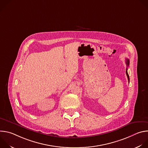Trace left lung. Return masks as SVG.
Listing matches in <instances>:
<instances>
[{"label":"left lung","mask_w":148,"mask_h":148,"mask_svg":"<svg viewBox=\"0 0 148 148\" xmlns=\"http://www.w3.org/2000/svg\"><path fill=\"white\" fill-rule=\"evenodd\" d=\"M126 66L128 67L129 65H130V60L129 59H126ZM128 69L126 68V75H127V77H128V82H130V77H129V75H128Z\"/></svg>","instance_id":"1"}]
</instances>
